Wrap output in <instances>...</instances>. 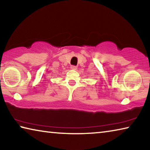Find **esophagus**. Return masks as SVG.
<instances>
[{"label":"esophagus","mask_w":150,"mask_h":150,"mask_svg":"<svg viewBox=\"0 0 150 150\" xmlns=\"http://www.w3.org/2000/svg\"><path fill=\"white\" fill-rule=\"evenodd\" d=\"M71 69L72 70H77V66L71 65Z\"/></svg>","instance_id":"34e87169"}]
</instances>
